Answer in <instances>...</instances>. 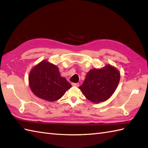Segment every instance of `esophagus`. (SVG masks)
<instances>
[{"mask_svg":"<svg viewBox=\"0 0 148 148\" xmlns=\"http://www.w3.org/2000/svg\"><path fill=\"white\" fill-rule=\"evenodd\" d=\"M72 86H74V87H79V84L78 83H72Z\"/></svg>","mask_w":148,"mask_h":148,"instance_id":"obj_1","label":"esophagus"}]
</instances>
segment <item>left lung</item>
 <instances>
[{
	"label": "left lung",
	"instance_id": "1",
	"mask_svg": "<svg viewBox=\"0 0 148 148\" xmlns=\"http://www.w3.org/2000/svg\"><path fill=\"white\" fill-rule=\"evenodd\" d=\"M120 78L119 71L110 65L102 69H94L87 74L79 88L88 100L93 103L105 101L116 90Z\"/></svg>",
	"mask_w": 148,
	"mask_h": 148
}]
</instances>
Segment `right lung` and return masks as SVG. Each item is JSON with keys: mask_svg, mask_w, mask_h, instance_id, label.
<instances>
[{"mask_svg": "<svg viewBox=\"0 0 148 148\" xmlns=\"http://www.w3.org/2000/svg\"><path fill=\"white\" fill-rule=\"evenodd\" d=\"M28 79L34 95L48 101L59 100L72 87L65 77L61 76L58 67L47 60L42 61L31 70Z\"/></svg>", "mask_w": 148, "mask_h": 148, "instance_id": "obj_1", "label": "right lung"}]
</instances>
